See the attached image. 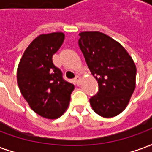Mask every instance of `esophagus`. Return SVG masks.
<instances>
[{
    "label": "esophagus",
    "mask_w": 152,
    "mask_h": 152,
    "mask_svg": "<svg viewBox=\"0 0 152 152\" xmlns=\"http://www.w3.org/2000/svg\"><path fill=\"white\" fill-rule=\"evenodd\" d=\"M74 80H75V82H76V84L77 86H79L80 84V76H76V77H75Z\"/></svg>",
    "instance_id": "esophagus-1"
}]
</instances>
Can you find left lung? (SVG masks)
Segmentation results:
<instances>
[{"label":"left lung","mask_w":152,"mask_h":152,"mask_svg":"<svg viewBox=\"0 0 152 152\" xmlns=\"http://www.w3.org/2000/svg\"><path fill=\"white\" fill-rule=\"evenodd\" d=\"M80 49L99 91L89 99L93 110L102 117H114L124 111L134 93L136 66L121 44L99 31L79 34Z\"/></svg>","instance_id":"left-lung-1"}]
</instances>
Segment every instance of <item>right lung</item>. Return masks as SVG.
<instances>
[{
	"mask_svg": "<svg viewBox=\"0 0 152 152\" xmlns=\"http://www.w3.org/2000/svg\"><path fill=\"white\" fill-rule=\"evenodd\" d=\"M63 40V32L40 35L25 50L17 70L22 95L37 114L47 119H57L65 112L75 88L63 79L52 60Z\"/></svg>",
	"mask_w": 152,
	"mask_h": 152,
	"instance_id": "add662e5",
	"label": "right lung"
}]
</instances>
